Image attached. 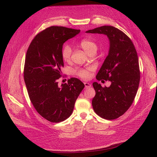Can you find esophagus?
<instances>
[{
	"label": "esophagus",
	"mask_w": 157,
	"mask_h": 157,
	"mask_svg": "<svg viewBox=\"0 0 157 157\" xmlns=\"http://www.w3.org/2000/svg\"><path fill=\"white\" fill-rule=\"evenodd\" d=\"M84 86H85V88H88L91 87V84H90L88 82H84Z\"/></svg>",
	"instance_id": "1"
}]
</instances>
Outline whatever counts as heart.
Masks as SVG:
<instances>
[{
	"mask_svg": "<svg viewBox=\"0 0 157 157\" xmlns=\"http://www.w3.org/2000/svg\"><path fill=\"white\" fill-rule=\"evenodd\" d=\"M79 46L89 55L96 54L98 50V44L94 41L85 39L80 42ZM61 57L65 62H69L72 56V49L69 45H65L61 49ZM92 67H86L85 68H77L73 70V73L78 77L83 79H88L90 76V72L92 71Z\"/></svg>",
	"mask_w": 157,
	"mask_h": 157,
	"instance_id": "obj_1",
	"label": "heart"
}]
</instances>
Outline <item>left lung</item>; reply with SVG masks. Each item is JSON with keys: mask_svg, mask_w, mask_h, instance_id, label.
<instances>
[{"mask_svg": "<svg viewBox=\"0 0 157 157\" xmlns=\"http://www.w3.org/2000/svg\"><path fill=\"white\" fill-rule=\"evenodd\" d=\"M86 33L106 35L110 41L109 54L96 75L98 80H109V87L92 84L96 96L92 107L98 115L107 120L124 114L134 100L140 80L139 60L135 46L124 33L104 25Z\"/></svg>", "mask_w": 157, "mask_h": 157, "instance_id": "obj_1", "label": "left lung"}]
</instances>
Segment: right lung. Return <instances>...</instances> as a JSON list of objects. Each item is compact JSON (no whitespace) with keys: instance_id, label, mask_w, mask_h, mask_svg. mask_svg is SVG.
I'll return each mask as SVG.
<instances>
[{"instance_id":"right-lung-1","label":"right lung","mask_w":157,"mask_h":157,"mask_svg":"<svg viewBox=\"0 0 157 157\" xmlns=\"http://www.w3.org/2000/svg\"><path fill=\"white\" fill-rule=\"evenodd\" d=\"M80 30L51 26L35 36L25 56L24 81L36 111L46 120L59 122L69 118L84 84L77 78L58 86L64 63L61 57L63 43Z\"/></svg>"}]
</instances>
